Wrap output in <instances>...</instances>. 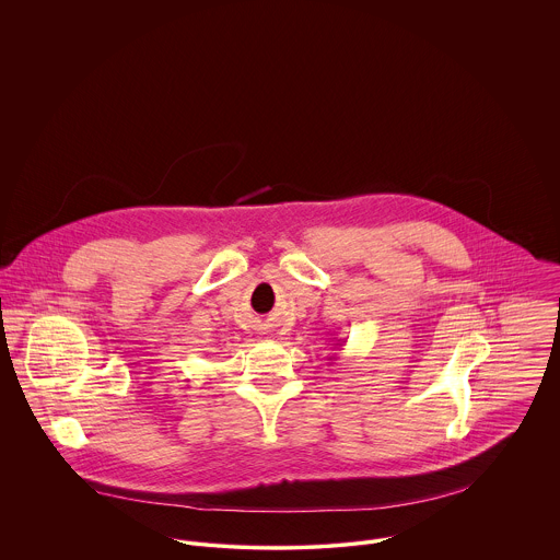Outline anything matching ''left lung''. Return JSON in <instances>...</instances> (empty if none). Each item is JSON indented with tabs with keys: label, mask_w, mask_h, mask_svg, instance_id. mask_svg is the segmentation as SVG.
Instances as JSON below:
<instances>
[{
	"label": "left lung",
	"mask_w": 560,
	"mask_h": 560,
	"mask_svg": "<svg viewBox=\"0 0 560 560\" xmlns=\"http://www.w3.org/2000/svg\"><path fill=\"white\" fill-rule=\"evenodd\" d=\"M336 345H338V347H342V345H340V342H336Z\"/></svg>",
	"instance_id": "8db88e82"
}]
</instances>
